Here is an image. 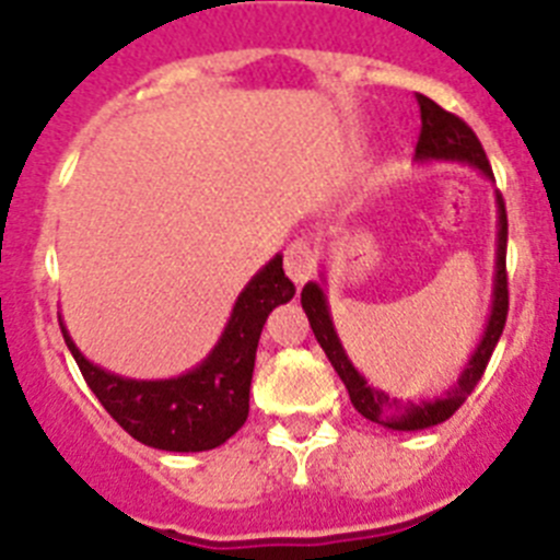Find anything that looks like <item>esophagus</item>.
<instances>
[{"label": "esophagus", "mask_w": 560, "mask_h": 560, "mask_svg": "<svg viewBox=\"0 0 560 560\" xmlns=\"http://www.w3.org/2000/svg\"><path fill=\"white\" fill-rule=\"evenodd\" d=\"M316 271V255L311 249L308 241H294L285 249V275L294 280L296 285H303L311 275Z\"/></svg>", "instance_id": "obj_1"}]
</instances>
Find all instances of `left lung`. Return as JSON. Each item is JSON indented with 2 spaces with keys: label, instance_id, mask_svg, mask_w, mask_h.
Wrapping results in <instances>:
<instances>
[{
  "label": "left lung",
  "instance_id": "obj_1",
  "mask_svg": "<svg viewBox=\"0 0 560 560\" xmlns=\"http://www.w3.org/2000/svg\"><path fill=\"white\" fill-rule=\"evenodd\" d=\"M420 103V137L418 148H415V162L418 165H434V162H459V165H471L482 173L485 179L493 182V171L488 165L482 145H479L477 133L465 126L459 117L452 112L440 108L438 103L429 101L427 95H418ZM504 255H508V212H504V201L497 190V264H493V296H491V314L485 323L482 336H479L477 348L465 361L463 373L454 381L452 387L443 395L432 400H400L389 398L384 389L370 387L368 378L353 368V361L345 353L339 334H336L334 316H330L328 294H325V271L319 275V283L311 280L305 283L300 303H303L305 316H308L311 330H314L316 341L323 345L325 355L339 373V378L348 387L350 400L361 415L373 423L393 432H420V429L438 427L443 420L452 418L465 398L474 393L477 381L482 378L488 361H491L493 348H497L499 336L504 330V319H508V275H504Z\"/></svg>",
  "mask_w": 560,
  "mask_h": 560
}]
</instances>
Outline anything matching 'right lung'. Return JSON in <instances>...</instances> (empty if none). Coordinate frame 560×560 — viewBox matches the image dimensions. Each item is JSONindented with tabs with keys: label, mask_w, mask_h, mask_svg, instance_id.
<instances>
[{
	"label": "right lung",
	"mask_w": 560,
	"mask_h": 560,
	"mask_svg": "<svg viewBox=\"0 0 560 560\" xmlns=\"http://www.w3.org/2000/svg\"><path fill=\"white\" fill-rule=\"evenodd\" d=\"M291 296L294 283L283 271V255H275L237 294L224 334L207 359L173 378L108 373L78 350L63 323L61 334L89 389L133 440L160 452H210L246 423L260 330L271 311Z\"/></svg>",
	"instance_id": "add662e5"
}]
</instances>
